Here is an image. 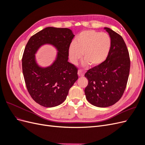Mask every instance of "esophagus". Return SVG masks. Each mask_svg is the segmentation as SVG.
Returning a JSON list of instances; mask_svg holds the SVG:
<instances>
[{
    "instance_id": "1",
    "label": "esophagus",
    "mask_w": 145,
    "mask_h": 145,
    "mask_svg": "<svg viewBox=\"0 0 145 145\" xmlns=\"http://www.w3.org/2000/svg\"><path fill=\"white\" fill-rule=\"evenodd\" d=\"M78 76L79 77H83V76H84V72H83L82 70L79 69L78 71Z\"/></svg>"
}]
</instances>
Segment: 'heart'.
I'll return each mask as SVG.
<instances>
[{"label": "heart", "instance_id": "b5f03b06", "mask_svg": "<svg viewBox=\"0 0 145 145\" xmlns=\"http://www.w3.org/2000/svg\"><path fill=\"white\" fill-rule=\"evenodd\" d=\"M110 37L106 33L94 30L81 32L68 47V56L71 62L76 65L82 57V66L98 67L106 59L111 48Z\"/></svg>", "mask_w": 145, "mask_h": 145}]
</instances>
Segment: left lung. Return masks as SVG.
I'll return each instance as SVG.
<instances>
[{
	"label": "left lung",
	"instance_id": "left-lung-1",
	"mask_svg": "<svg viewBox=\"0 0 145 145\" xmlns=\"http://www.w3.org/2000/svg\"><path fill=\"white\" fill-rule=\"evenodd\" d=\"M111 45L106 60L89 69L85 77L88 84L85 89L86 98L95 106L108 107L115 104L124 93L128 82L130 59L129 52L121 36L105 27Z\"/></svg>",
	"mask_w": 145,
	"mask_h": 145
}]
</instances>
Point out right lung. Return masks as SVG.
Here are the masks:
<instances>
[{
    "label": "right lung",
    "mask_w": 145,
    "mask_h": 145,
    "mask_svg": "<svg viewBox=\"0 0 145 145\" xmlns=\"http://www.w3.org/2000/svg\"><path fill=\"white\" fill-rule=\"evenodd\" d=\"M74 36L70 29L47 27L33 35L26 45L22 60L26 86L31 97L43 106L62 103L78 79L77 69L68 61V47ZM46 44L53 46L57 54L50 65L42 67L35 54Z\"/></svg>",
    "instance_id": "right-lung-1"
}]
</instances>
